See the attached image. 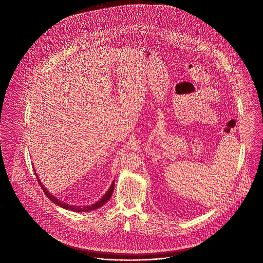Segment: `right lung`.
Masks as SVG:
<instances>
[{"mask_svg":"<svg viewBox=\"0 0 263 263\" xmlns=\"http://www.w3.org/2000/svg\"><path fill=\"white\" fill-rule=\"evenodd\" d=\"M34 173H35V171H34ZM35 175H36V174H35ZM36 176H37V175H36ZM37 180H39V182H40V184H41V186H42L44 193L46 194V196H47L53 203L57 204L58 206H60V207H62V208H64V209L71 210V211H74V212H88V211L96 210V209L102 207L106 202H108V200L110 199V197H111V195H112V193H113V190H114V181H113V182L111 183V185L109 186L108 191H107V192L103 195V197H102L99 201H97L96 203H93V204H91V205H88V206H76V205H69V204H66V203H62L59 199H57L56 197H54V196L45 187V185H43V183H42V181L40 180V178H37Z\"/></svg>","mask_w":263,"mask_h":263,"instance_id":"add662e5","label":"right lung"}]
</instances>
